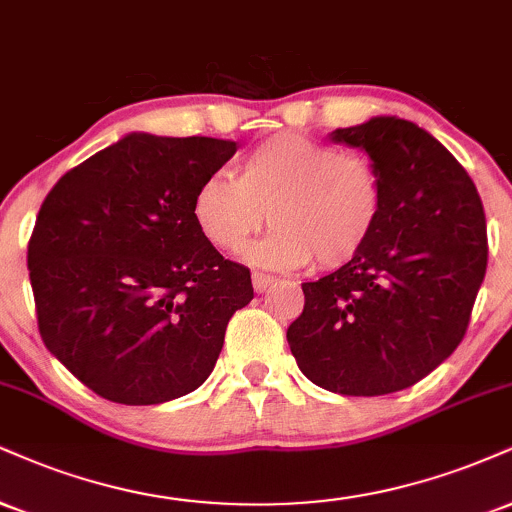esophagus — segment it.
<instances>
[{
	"label": "esophagus",
	"mask_w": 512,
	"mask_h": 512,
	"mask_svg": "<svg viewBox=\"0 0 512 512\" xmlns=\"http://www.w3.org/2000/svg\"><path fill=\"white\" fill-rule=\"evenodd\" d=\"M272 283H274V276L262 274V272H255V274H252V288H255L257 293H264V291H267L269 286H272Z\"/></svg>",
	"instance_id": "1"
}]
</instances>
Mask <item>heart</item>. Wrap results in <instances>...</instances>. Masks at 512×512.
Wrapping results in <instances>:
<instances>
[{
  "mask_svg": "<svg viewBox=\"0 0 512 512\" xmlns=\"http://www.w3.org/2000/svg\"><path fill=\"white\" fill-rule=\"evenodd\" d=\"M384 186L369 159L310 135L281 131L240 159L238 178L212 174L193 195V219L214 248L238 255L262 229L250 260L272 269H338L377 231Z\"/></svg>",
  "mask_w": 512,
  "mask_h": 512,
  "instance_id": "b5f03b06",
  "label": "heart"
}]
</instances>
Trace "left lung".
Returning <instances> with one entry per match:
<instances>
[{"instance_id":"8db88e82","label":"left lung","mask_w":512,"mask_h":512,"mask_svg":"<svg viewBox=\"0 0 512 512\" xmlns=\"http://www.w3.org/2000/svg\"><path fill=\"white\" fill-rule=\"evenodd\" d=\"M384 186L365 250L303 283V315L286 338L300 372L343 396L403 391L463 341L486 274V219L472 178L434 135L398 116L336 128Z\"/></svg>"}]
</instances>
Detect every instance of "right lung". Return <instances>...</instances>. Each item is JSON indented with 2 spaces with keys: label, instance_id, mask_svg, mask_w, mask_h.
<instances>
[{
  "label": "right lung",
  "instance_id": "right-lung-1",
  "mask_svg": "<svg viewBox=\"0 0 512 512\" xmlns=\"http://www.w3.org/2000/svg\"><path fill=\"white\" fill-rule=\"evenodd\" d=\"M233 140L128 133L66 171L28 243L49 353L97 396L157 405L212 374L250 269L224 260L193 195L236 155Z\"/></svg>",
  "mask_w": 512,
  "mask_h": 512
}]
</instances>
